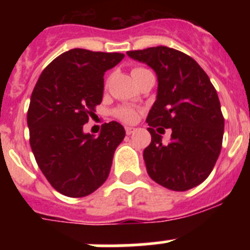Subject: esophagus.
Here are the masks:
<instances>
[{
  "label": "esophagus",
  "mask_w": 250,
  "mask_h": 250,
  "mask_svg": "<svg viewBox=\"0 0 250 250\" xmlns=\"http://www.w3.org/2000/svg\"><path fill=\"white\" fill-rule=\"evenodd\" d=\"M125 131H126L127 135H131V134H134V132L136 131V127H134V126H126V127H125Z\"/></svg>",
  "instance_id": "obj_1"
}]
</instances>
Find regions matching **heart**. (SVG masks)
<instances>
[{"label": "heart", "instance_id": "obj_1", "mask_svg": "<svg viewBox=\"0 0 250 250\" xmlns=\"http://www.w3.org/2000/svg\"><path fill=\"white\" fill-rule=\"evenodd\" d=\"M136 70H143V68H134L132 71H136ZM116 116L125 123H134L138 118V111L131 107H121L116 111Z\"/></svg>", "mask_w": 250, "mask_h": 250}]
</instances>
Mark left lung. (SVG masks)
<instances>
[{
  "label": "left lung",
  "instance_id": "obj_1",
  "mask_svg": "<svg viewBox=\"0 0 250 250\" xmlns=\"http://www.w3.org/2000/svg\"><path fill=\"white\" fill-rule=\"evenodd\" d=\"M158 76V94L147 114L151 143L144 150L150 178L170 190L185 191L211 173L222 150L224 118L216 90L195 60L167 46L127 51ZM172 129L165 145L153 127Z\"/></svg>",
  "mask_w": 250,
  "mask_h": 250
}]
</instances>
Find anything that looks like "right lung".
<instances>
[{"label":"right lung","instance_id":"add662e5","mask_svg":"<svg viewBox=\"0 0 250 250\" xmlns=\"http://www.w3.org/2000/svg\"><path fill=\"white\" fill-rule=\"evenodd\" d=\"M125 55L72 48L40 75L27 111L30 145L43 175L59 193L81 198L105 183L125 129L105 123L98 138L83 132L100 105L104 75Z\"/></svg>","mask_w":250,"mask_h":250}]
</instances>
